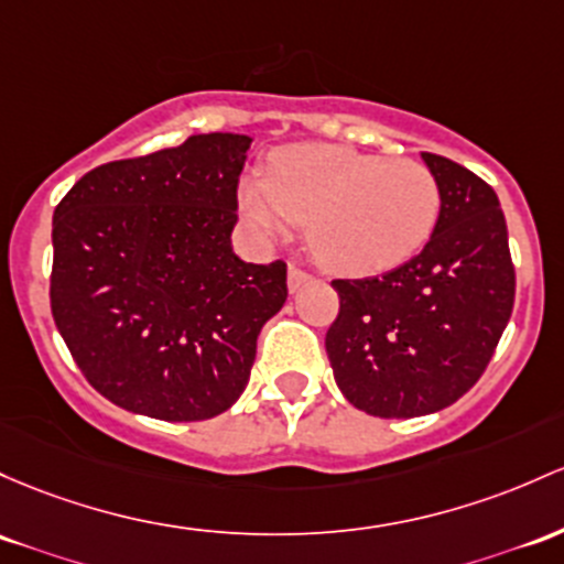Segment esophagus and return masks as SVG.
Here are the masks:
<instances>
[{"mask_svg": "<svg viewBox=\"0 0 564 564\" xmlns=\"http://www.w3.org/2000/svg\"><path fill=\"white\" fill-rule=\"evenodd\" d=\"M307 281H313L311 272H305L302 268H296V264H289V292H300L302 286H305Z\"/></svg>", "mask_w": 564, "mask_h": 564, "instance_id": "1", "label": "esophagus"}]
</instances>
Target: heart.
I'll use <instances>...</instances> for the list:
<instances>
[{
	"mask_svg": "<svg viewBox=\"0 0 564 564\" xmlns=\"http://www.w3.org/2000/svg\"><path fill=\"white\" fill-rule=\"evenodd\" d=\"M238 203L264 238L305 221L307 249L321 264L364 275L423 249L442 214V187L417 160L294 144L270 154L264 176L240 184Z\"/></svg>",
	"mask_w": 564,
	"mask_h": 564,
	"instance_id": "1",
	"label": "heart"
}]
</instances>
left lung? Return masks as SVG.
Masks as SVG:
<instances>
[{"instance_id":"1","label":"left lung","mask_w":564,"mask_h":564,"mask_svg":"<svg viewBox=\"0 0 564 564\" xmlns=\"http://www.w3.org/2000/svg\"><path fill=\"white\" fill-rule=\"evenodd\" d=\"M442 187L425 249L375 278L332 281L339 313L326 352L339 391L375 417L455 404L490 364L513 311L509 230L485 178L423 152Z\"/></svg>"}]
</instances>
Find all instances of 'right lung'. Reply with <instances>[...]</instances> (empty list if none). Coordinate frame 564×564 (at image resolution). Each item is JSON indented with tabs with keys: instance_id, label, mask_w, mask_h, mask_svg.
<instances>
[{
	"instance_id": "1",
	"label": "right lung",
	"mask_w": 564,
	"mask_h": 564,
	"mask_svg": "<svg viewBox=\"0 0 564 564\" xmlns=\"http://www.w3.org/2000/svg\"><path fill=\"white\" fill-rule=\"evenodd\" d=\"M251 139L200 133L85 173L53 214L51 311L79 372L122 410L192 423L249 382L286 262L232 251Z\"/></svg>"
}]
</instances>
